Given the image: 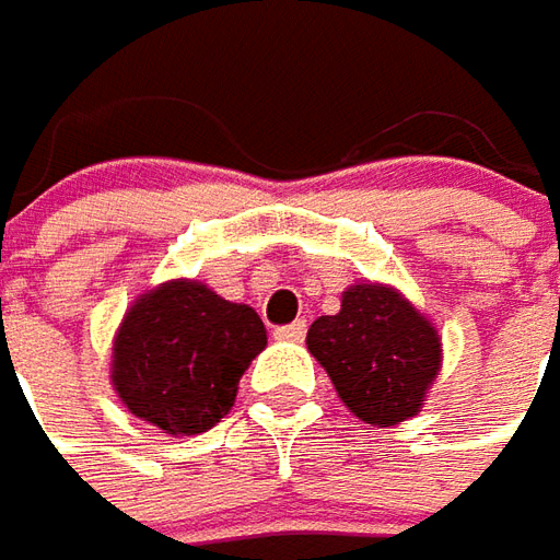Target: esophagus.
<instances>
[{
    "mask_svg": "<svg viewBox=\"0 0 560 560\" xmlns=\"http://www.w3.org/2000/svg\"><path fill=\"white\" fill-rule=\"evenodd\" d=\"M305 332H307V324L305 320H295V324H289V326H280L273 336L280 341H302L305 339Z\"/></svg>",
    "mask_w": 560,
    "mask_h": 560,
    "instance_id": "esophagus-1",
    "label": "esophagus"
}]
</instances>
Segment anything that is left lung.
Here are the masks:
<instances>
[{"label":"left lung","instance_id":"8db88e82","mask_svg":"<svg viewBox=\"0 0 560 560\" xmlns=\"http://www.w3.org/2000/svg\"><path fill=\"white\" fill-rule=\"evenodd\" d=\"M307 351L324 366L341 404L358 419L388 429L422 410L441 373V336L394 287L354 283L339 314L317 317Z\"/></svg>","mask_w":560,"mask_h":560}]
</instances>
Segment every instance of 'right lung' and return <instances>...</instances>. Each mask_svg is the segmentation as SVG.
Returning a JSON list of instances; mask_svg holds the SVG:
<instances>
[{"label":"right lung","mask_w":560,"mask_h":560,"mask_svg":"<svg viewBox=\"0 0 560 560\" xmlns=\"http://www.w3.org/2000/svg\"><path fill=\"white\" fill-rule=\"evenodd\" d=\"M265 345L268 332L253 307L197 280H168L126 311L110 382L131 416L166 434H200L231 412L240 376Z\"/></svg>","instance_id":"obj_1"}]
</instances>
